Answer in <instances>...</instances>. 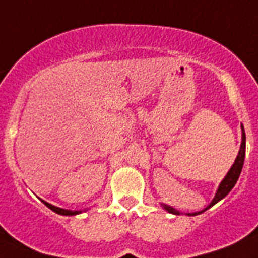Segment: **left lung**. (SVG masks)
<instances>
[{"label":"left lung","instance_id":"8db88e82","mask_svg":"<svg viewBox=\"0 0 258 258\" xmlns=\"http://www.w3.org/2000/svg\"><path fill=\"white\" fill-rule=\"evenodd\" d=\"M241 131H243V138H241V147H240L239 155H237V157H236L232 168L229 169V172L227 173V176L224 177V179H223L222 183H220L219 189H218V191H216L215 197H214L213 199V202L210 203L209 206H207L205 210L210 209V207L214 206L215 203L219 202L220 199L224 198V197H226L231 190H232V187L235 186V183L237 182V179H239L240 173H241V169H243V165H244V157H245V131H244V128H241ZM164 209L168 210L169 213L176 214V215H178L179 214L177 210H174L170 206H166V205H164ZM205 210H203V211H205ZM203 211H201V213H203ZM198 214L199 213H191V214H187V215L191 216V215H198Z\"/></svg>","mask_w":258,"mask_h":258}]
</instances>
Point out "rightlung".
I'll use <instances>...</instances> for the list:
<instances>
[{
    "label": "right lung",
    "mask_w": 258,
    "mask_h": 258,
    "mask_svg": "<svg viewBox=\"0 0 258 258\" xmlns=\"http://www.w3.org/2000/svg\"><path fill=\"white\" fill-rule=\"evenodd\" d=\"M42 202L44 203L45 206L48 207V209H51L52 211H55V213L60 214V215H76V214L81 213V211H71V210H64V209H60V207L52 206V205L47 203V202H45V201H42Z\"/></svg>",
    "instance_id": "1"
}]
</instances>
